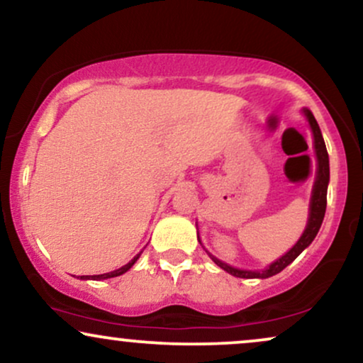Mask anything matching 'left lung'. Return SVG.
<instances>
[{
  "label": "left lung",
  "mask_w": 363,
  "mask_h": 363,
  "mask_svg": "<svg viewBox=\"0 0 363 363\" xmlns=\"http://www.w3.org/2000/svg\"><path fill=\"white\" fill-rule=\"evenodd\" d=\"M305 116L308 118L311 134H313V144H315V152H316V179L313 192H311V201H310V218L308 223H306V228L301 235L300 240L296 241V245L288 251L286 255H283L281 258L274 261L268 266V268L263 269V272H247V269H238L233 268L218 258H214L213 255H209L213 261L218 266H221L224 272L231 273L233 277L238 278H269L273 274L283 272L288 264L293 263L298 258V255L311 245V241L315 240L316 233H318L320 226H322L323 218H325V209H327V189H328V181H330V164H328V152L327 147H325V140L322 137V132H320L318 123H316L313 113L310 110L305 108ZM199 240V236H197Z\"/></svg>",
  "instance_id": "obj_1"
}]
</instances>
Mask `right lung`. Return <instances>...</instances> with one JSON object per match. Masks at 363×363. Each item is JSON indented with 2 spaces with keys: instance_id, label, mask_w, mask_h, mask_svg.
Masks as SVG:
<instances>
[{
  "instance_id": "right-lung-1",
  "label": "right lung",
  "mask_w": 363,
  "mask_h": 363,
  "mask_svg": "<svg viewBox=\"0 0 363 363\" xmlns=\"http://www.w3.org/2000/svg\"><path fill=\"white\" fill-rule=\"evenodd\" d=\"M139 256H140V253L135 256L134 259L132 261H128V263L125 264V266H122V268H118V269H116V272H110V273H104V274H94V277H80L82 279H107V278H116V277H121V274H123L125 272H128V269L132 268V266H134V263L137 259H139Z\"/></svg>"
}]
</instances>
